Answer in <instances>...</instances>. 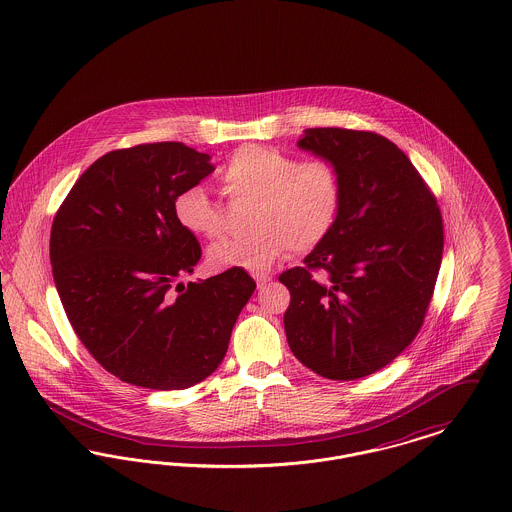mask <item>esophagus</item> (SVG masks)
Masks as SVG:
<instances>
[{"label": "esophagus", "instance_id": "34e87169", "mask_svg": "<svg viewBox=\"0 0 512 512\" xmlns=\"http://www.w3.org/2000/svg\"><path fill=\"white\" fill-rule=\"evenodd\" d=\"M255 282H257V288H265V286L271 282V276H267V274H259V276L255 278Z\"/></svg>", "mask_w": 512, "mask_h": 512}]
</instances>
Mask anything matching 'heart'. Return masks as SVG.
<instances>
[{"mask_svg":"<svg viewBox=\"0 0 512 512\" xmlns=\"http://www.w3.org/2000/svg\"><path fill=\"white\" fill-rule=\"evenodd\" d=\"M216 180L230 203H253V234L214 243L209 249L214 269L269 271L290 247L307 251L325 240L340 211L342 183L325 158L300 162L271 147L245 145L226 160ZM174 216L197 238L216 240L224 234V211L201 185L181 189Z\"/></svg>","mask_w":512,"mask_h":512,"instance_id":"b5f03b06","label":"heart"}]
</instances>
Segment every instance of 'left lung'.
<instances>
[{
  "mask_svg": "<svg viewBox=\"0 0 512 512\" xmlns=\"http://www.w3.org/2000/svg\"><path fill=\"white\" fill-rule=\"evenodd\" d=\"M334 164L342 201L331 234L282 272L284 329L294 356L332 381L371 375L420 332L443 259L437 199L387 137L340 127L298 141Z\"/></svg>",
  "mask_w": 512,
  "mask_h": 512,
  "instance_id": "obj_1",
  "label": "left lung"
}]
</instances>
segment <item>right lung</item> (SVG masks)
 Wrapping results in <instances>:
<instances>
[{
    "instance_id": "add662e5",
    "label": "right lung",
    "mask_w": 512,
    "mask_h": 512,
    "mask_svg": "<svg viewBox=\"0 0 512 512\" xmlns=\"http://www.w3.org/2000/svg\"><path fill=\"white\" fill-rule=\"evenodd\" d=\"M212 172L209 154L174 141L108 152L54 216L65 315L92 358L129 385L180 391L207 379L257 286L241 269L178 282L201 245L178 224L174 199Z\"/></svg>"
}]
</instances>
